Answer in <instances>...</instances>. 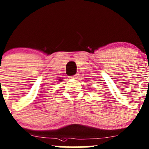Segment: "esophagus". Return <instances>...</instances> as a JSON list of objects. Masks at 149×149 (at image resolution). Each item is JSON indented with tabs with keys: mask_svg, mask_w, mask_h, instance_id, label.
<instances>
[{
	"mask_svg": "<svg viewBox=\"0 0 149 149\" xmlns=\"http://www.w3.org/2000/svg\"><path fill=\"white\" fill-rule=\"evenodd\" d=\"M77 77H79L78 76V74H75V75H73L72 77H71V78L74 79H77Z\"/></svg>",
	"mask_w": 149,
	"mask_h": 149,
	"instance_id": "esophagus-1",
	"label": "esophagus"
}]
</instances>
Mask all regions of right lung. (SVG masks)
I'll return each mask as SVG.
<instances>
[{
	"label": "right lung",
	"mask_w": 149,
	"mask_h": 149,
	"mask_svg": "<svg viewBox=\"0 0 149 149\" xmlns=\"http://www.w3.org/2000/svg\"><path fill=\"white\" fill-rule=\"evenodd\" d=\"M59 79V81H63V80H61L62 79Z\"/></svg>",
	"instance_id": "add662e5"
}]
</instances>
